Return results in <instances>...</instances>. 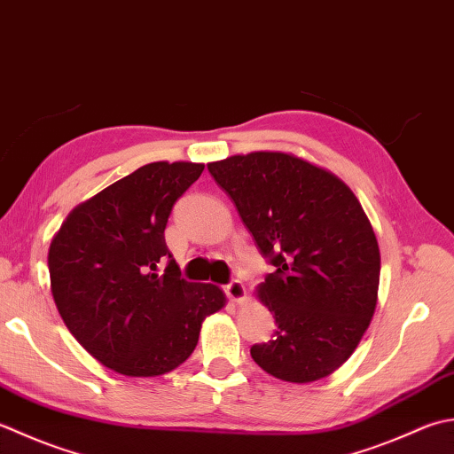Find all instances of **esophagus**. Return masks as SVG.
I'll use <instances>...</instances> for the list:
<instances>
[{"label": "esophagus", "mask_w": 454, "mask_h": 454, "mask_svg": "<svg viewBox=\"0 0 454 454\" xmlns=\"http://www.w3.org/2000/svg\"><path fill=\"white\" fill-rule=\"evenodd\" d=\"M224 291H226V295L230 297V301H234V303H244V301H246V287H244L242 281H238V279L230 281L228 286L224 287Z\"/></svg>", "instance_id": "34e87169"}]
</instances>
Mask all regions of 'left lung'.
<instances>
[{"mask_svg": "<svg viewBox=\"0 0 454 454\" xmlns=\"http://www.w3.org/2000/svg\"><path fill=\"white\" fill-rule=\"evenodd\" d=\"M208 171L275 268L257 299L278 331L252 346L254 362L293 384L333 374L378 303L380 247L356 194L326 168L279 151L222 159Z\"/></svg>", "mask_w": 454, "mask_h": 454, "instance_id": "1", "label": "left lung"}]
</instances>
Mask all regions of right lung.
Here are the masks:
<instances>
[{"instance_id": "1", "label": "right lung", "mask_w": 454, "mask_h": 454, "mask_svg": "<svg viewBox=\"0 0 454 454\" xmlns=\"http://www.w3.org/2000/svg\"><path fill=\"white\" fill-rule=\"evenodd\" d=\"M202 171L189 161L139 167L78 204L52 238L51 291L62 321L118 374L175 370L197 348L204 318L226 305L220 287L181 279L165 244L175 202Z\"/></svg>"}]
</instances>
